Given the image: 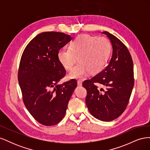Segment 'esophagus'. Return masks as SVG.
<instances>
[{"label":"esophagus","mask_w":150,"mask_h":150,"mask_svg":"<svg viewBox=\"0 0 150 150\" xmlns=\"http://www.w3.org/2000/svg\"><path fill=\"white\" fill-rule=\"evenodd\" d=\"M78 86H82V81L81 80H78Z\"/></svg>","instance_id":"1"}]
</instances>
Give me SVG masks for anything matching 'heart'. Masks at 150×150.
Instances as JSON below:
<instances>
[{"instance_id":"b5f03b06","label":"heart","mask_w":150,"mask_h":150,"mask_svg":"<svg viewBox=\"0 0 150 150\" xmlns=\"http://www.w3.org/2000/svg\"><path fill=\"white\" fill-rule=\"evenodd\" d=\"M110 43L104 37L82 35L76 38L68 49H61L58 59L67 70H71L77 61V65L69 74L71 78H84L90 72L95 73L105 65L110 52Z\"/></svg>"}]
</instances>
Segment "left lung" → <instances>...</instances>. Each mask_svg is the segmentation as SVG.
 Instances as JSON below:
<instances>
[{"label":"left lung","mask_w":150,"mask_h":150,"mask_svg":"<svg viewBox=\"0 0 150 150\" xmlns=\"http://www.w3.org/2000/svg\"><path fill=\"white\" fill-rule=\"evenodd\" d=\"M112 54L108 66L83 86L87 91L86 104L94 117L111 121L121 115L128 106L134 86L133 62L128 48L116 36L108 32ZM106 88L99 90L96 83Z\"/></svg>","instance_id":"1"}]
</instances>
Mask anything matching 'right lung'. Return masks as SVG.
I'll use <instances>...</instances> for the list:
<instances>
[{
  "label": "right lung",
  "mask_w": 150,
  "mask_h": 150,
  "mask_svg": "<svg viewBox=\"0 0 150 150\" xmlns=\"http://www.w3.org/2000/svg\"><path fill=\"white\" fill-rule=\"evenodd\" d=\"M71 39L63 33H42L30 40L21 59L18 81L24 103L34 118L45 126L62 120L77 86L74 79L58 83L66 71L57 53Z\"/></svg>",
  "instance_id": "obj_1"
}]
</instances>
